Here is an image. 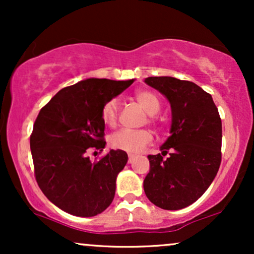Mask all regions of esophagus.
<instances>
[{"label":"esophagus","instance_id":"1","mask_svg":"<svg viewBox=\"0 0 254 254\" xmlns=\"http://www.w3.org/2000/svg\"><path fill=\"white\" fill-rule=\"evenodd\" d=\"M133 159H135V156L131 155V154H130V155H129V159H127V162H129V164H131V162L133 161Z\"/></svg>","mask_w":254,"mask_h":254}]
</instances>
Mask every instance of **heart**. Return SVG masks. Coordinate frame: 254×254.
<instances>
[{
    "label": "heart",
    "instance_id": "heart-1",
    "mask_svg": "<svg viewBox=\"0 0 254 254\" xmlns=\"http://www.w3.org/2000/svg\"><path fill=\"white\" fill-rule=\"evenodd\" d=\"M135 98L137 103L143 107L148 115H150V122H154L153 116L160 111V101L153 92L147 89L137 90ZM119 112L118 98H111L101 107V119L107 127H115L117 124ZM110 145L115 149L124 150L130 154H138L144 150L153 142V135L149 130H129L122 129L113 132L109 138Z\"/></svg>",
    "mask_w": 254,
    "mask_h": 254
}]
</instances>
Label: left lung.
I'll return each mask as SVG.
<instances>
[{"mask_svg":"<svg viewBox=\"0 0 254 254\" xmlns=\"http://www.w3.org/2000/svg\"><path fill=\"white\" fill-rule=\"evenodd\" d=\"M144 82L164 94L172 110L171 136L160 147L161 154L148 155L145 196L159 208L179 210L196 202L216 177L222 123L211 95L196 83L171 76Z\"/></svg>","mask_w":254,"mask_h":254,"instance_id":"8db88e82","label":"left lung"}]
</instances>
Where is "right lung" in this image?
<instances>
[{
  "label": "right lung",
  "instance_id": "1",
  "mask_svg": "<svg viewBox=\"0 0 254 254\" xmlns=\"http://www.w3.org/2000/svg\"><path fill=\"white\" fill-rule=\"evenodd\" d=\"M132 82L87 78L61 89L40 110L30 138L34 176L46 198L63 211L90 217L112 203L127 154L112 149L92 162L87 151L105 148L101 107Z\"/></svg>",
  "mask_w": 254,
  "mask_h": 254
}]
</instances>
